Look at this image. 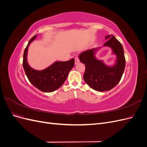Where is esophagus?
Masks as SVG:
<instances>
[{
  "instance_id": "esophagus-1",
  "label": "esophagus",
  "mask_w": 147,
  "mask_h": 147,
  "mask_svg": "<svg viewBox=\"0 0 147 147\" xmlns=\"http://www.w3.org/2000/svg\"><path fill=\"white\" fill-rule=\"evenodd\" d=\"M79 62H80V60H79V58L78 57H76L75 58V64H77L78 63H79Z\"/></svg>"
}]
</instances>
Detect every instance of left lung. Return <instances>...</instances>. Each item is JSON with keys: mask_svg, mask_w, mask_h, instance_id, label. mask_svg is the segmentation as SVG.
Instances as JSON below:
<instances>
[{"mask_svg": "<svg viewBox=\"0 0 147 147\" xmlns=\"http://www.w3.org/2000/svg\"><path fill=\"white\" fill-rule=\"evenodd\" d=\"M105 38L108 40L104 46L110 47L112 54L117 56L113 65H106L103 61L97 58L96 53L101 47L84 51L79 55L80 61L85 64L84 82L93 90L100 92L112 90L117 85L122 77L126 65L121 43L113 35H106Z\"/></svg>", "mask_w": 147, "mask_h": 147, "instance_id": "8db88e82", "label": "left lung"}]
</instances>
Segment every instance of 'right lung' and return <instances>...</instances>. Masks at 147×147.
<instances>
[{
    "instance_id": "1",
    "label": "right lung",
    "mask_w": 147,
    "mask_h": 147,
    "mask_svg": "<svg viewBox=\"0 0 147 147\" xmlns=\"http://www.w3.org/2000/svg\"><path fill=\"white\" fill-rule=\"evenodd\" d=\"M37 35L31 38L26 47L23 55V68L30 83L41 91H55L63 85L68 74L75 64L74 59L68 61H56L47 68L37 70L34 69L28 63V51L30 44L36 38Z\"/></svg>"
}]
</instances>
